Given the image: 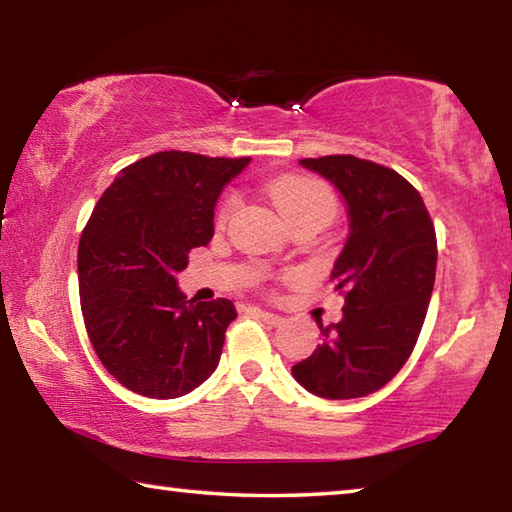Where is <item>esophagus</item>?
<instances>
[{"mask_svg": "<svg viewBox=\"0 0 512 512\" xmlns=\"http://www.w3.org/2000/svg\"><path fill=\"white\" fill-rule=\"evenodd\" d=\"M259 316H262L268 325H273V327H280V325H284V318L282 316H277V314H273V311H266V309H255Z\"/></svg>", "mask_w": 512, "mask_h": 512, "instance_id": "1", "label": "esophagus"}]
</instances>
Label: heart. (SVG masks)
Segmentation results:
<instances>
[{
  "label": "heart",
  "instance_id": "b5f03b06",
  "mask_svg": "<svg viewBox=\"0 0 512 512\" xmlns=\"http://www.w3.org/2000/svg\"><path fill=\"white\" fill-rule=\"evenodd\" d=\"M268 198H271L273 205L280 210L284 219H287V223L307 214H314V216H320V219L329 221L336 212L334 194L329 192L323 183H318V180H311V178H298V176L277 178L268 185ZM235 203H237L235 198H228V201L221 205L219 223L228 219L232 210H235Z\"/></svg>",
  "mask_w": 512,
  "mask_h": 512
}]
</instances>
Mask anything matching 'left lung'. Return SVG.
I'll list each match as a JSON object with an SVG mask.
<instances>
[{
  "label": "left lung",
  "mask_w": 512,
  "mask_h": 512,
  "mask_svg": "<svg viewBox=\"0 0 512 512\" xmlns=\"http://www.w3.org/2000/svg\"><path fill=\"white\" fill-rule=\"evenodd\" d=\"M348 210V239L329 280L345 293L343 318L323 327V345L291 368L325 400L366 397L409 359L436 280V230L415 187L400 173L354 155L305 158Z\"/></svg>",
  "instance_id": "1"
}]
</instances>
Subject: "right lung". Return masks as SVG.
<instances>
[{
	"label": "right lung",
	"instance_id": "right-lung-1",
	"mask_svg": "<svg viewBox=\"0 0 512 512\" xmlns=\"http://www.w3.org/2000/svg\"><path fill=\"white\" fill-rule=\"evenodd\" d=\"M250 158L162 151L119 171L79 241L81 309L92 348L128 391L192 393L219 366L235 305L187 300L178 273L210 244L223 187Z\"/></svg>",
	"mask_w": 512,
	"mask_h": 512
}]
</instances>
